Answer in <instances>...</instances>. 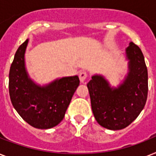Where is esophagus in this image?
I'll return each mask as SVG.
<instances>
[{"mask_svg":"<svg viewBox=\"0 0 156 156\" xmlns=\"http://www.w3.org/2000/svg\"><path fill=\"white\" fill-rule=\"evenodd\" d=\"M87 77L88 74L86 71H82V72H80V73H79V79H80V81L82 83H84V81L87 78Z\"/></svg>","mask_w":156,"mask_h":156,"instance_id":"obj_1","label":"esophagus"}]
</instances>
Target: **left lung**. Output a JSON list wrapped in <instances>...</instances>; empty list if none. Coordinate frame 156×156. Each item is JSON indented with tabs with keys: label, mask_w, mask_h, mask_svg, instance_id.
I'll return each instance as SVG.
<instances>
[{
	"label": "left lung",
	"mask_w": 156,
	"mask_h": 156,
	"mask_svg": "<svg viewBox=\"0 0 156 156\" xmlns=\"http://www.w3.org/2000/svg\"><path fill=\"white\" fill-rule=\"evenodd\" d=\"M126 53L129 60L128 75L117 87H111L101 75L92 76L87 83L95 120L112 130L129 126L140 114L147 99V68L143 52L130 42Z\"/></svg>",
	"instance_id": "1"
}]
</instances>
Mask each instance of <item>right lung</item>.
<instances>
[{"mask_svg":"<svg viewBox=\"0 0 156 156\" xmlns=\"http://www.w3.org/2000/svg\"><path fill=\"white\" fill-rule=\"evenodd\" d=\"M28 40L17 50L9 74V91L12 104L21 117L33 127L47 129L63 120L68 106L79 86L78 76L64 77L46 86L37 85L25 67Z\"/></svg>","mask_w":156,"mask_h":156,"instance_id":"1","label":"right lung"}]
</instances>
